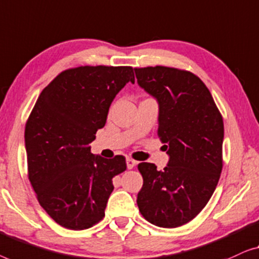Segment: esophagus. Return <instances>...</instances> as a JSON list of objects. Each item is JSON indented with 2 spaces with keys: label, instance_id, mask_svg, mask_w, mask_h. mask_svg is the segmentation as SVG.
I'll return each instance as SVG.
<instances>
[{
  "label": "esophagus",
  "instance_id": "34e87169",
  "mask_svg": "<svg viewBox=\"0 0 259 259\" xmlns=\"http://www.w3.org/2000/svg\"><path fill=\"white\" fill-rule=\"evenodd\" d=\"M135 165H136V161H134V159L131 158H126V167H128V169H133Z\"/></svg>",
  "mask_w": 259,
  "mask_h": 259
}]
</instances>
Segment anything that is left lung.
Instances as JSON below:
<instances>
[{
  "label": "left lung",
  "instance_id": "8db88e82",
  "mask_svg": "<svg viewBox=\"0 0 259 259\" xmlns=\"http://www.w3.org/2000/svg\"><path fill=\"white\" fill-rule=\"evenodd\" d=\"M137 83L158 103V136L169 155L164 170L140 163L143 187L137 205L145 220L177 228L197 216L222 172L223 118L206 85L190 71L135 69Z\"/></svg>",
  "mask_w": 259,
  "mask_h": 259
}]
</instances>
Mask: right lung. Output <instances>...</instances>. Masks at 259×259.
<instances>
[{"mask_svg":"<svg viewBox=\"0 0 259 259\" xmlns=\"http://www.w3.org/2000/svg\"><path fill=\"white\" fill-rule=\"evenodd\" d=\"M134 83L131 67H78L61 72L39 95L24 131L28 175L47 213L71 230L92 228L104 217L112 178L125 158L90 151L96 131L122 88Z\"/></svg>","mask_w":259,"mask_h":259,"instance_id":"obj_1","label":"right lung"}]
</instances>
